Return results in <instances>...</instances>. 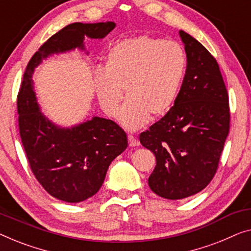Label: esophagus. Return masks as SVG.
Instances as JSON below:
<instances>
[{
  "label": "esophagus",
  "mask_w": 251,
  "mask_h": 251,
  "mask_svg": "<svg viewBox=\"0 0 251 251\" xmlns=\"http://www.w3.org/2000/svg\"><path fill=\"white\" fill-rule=\"evenodd\" d=\"M127 139H128L129 147H139L140 146L139 140H136V137H134L133 135H128L127 136Z\"/></svg>",
  "instance_id": "esophagus-1"
}]
</instances>
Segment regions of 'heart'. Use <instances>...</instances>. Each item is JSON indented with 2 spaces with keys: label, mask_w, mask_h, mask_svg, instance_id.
Returning a JSON list of instances; mask_svg holds the SVG:
<instances>
[{
  "label": "heart",
  "mask_w": 251,
  "mask_h": 251,
  "mask_svg": "<svg viewBox=\"0 0 251 251\" xmlns=\"http://www.w3.org/2000/svg\"><path fill=\"white\" fill-rule=\"evenodd\" d=\"M185 69V52L176 42L148 35L118 42L105 55L103 72L94 76L101 108L115 117L124 89L127 101L121 121L126 128H140L149 117L159 118L171 110Z\"/></svg>",
  "instance_id": "b5f03b06"
}]
</instances>
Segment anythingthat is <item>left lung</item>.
Listing matches in <instances>:
<instances>
[{"label": "left lung", "instance_id": "8db88e82", "mask_svg": "<svg viewBox=\"0 0 251 251\" xmlns=\"http://www.w3.org/2000/svg\"><path fill=\"white\" fill-rule=\"evenodd\" d=\"M188 59L175 103L160 121L140 134L156 157L149 186L161 198L179 200L200 192L216 174L230 130L228 94L216 59L179 30Z\"/></svg>", "mask_w": 251, "mask_h": 251}]
</instances>
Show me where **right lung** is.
<instances>
[{
	"mask_svg": "<svg viewBox=\"0 0 251 251\" xmlns=\"http://www.w3.org/2000/svg\"><path fill=\"white\" fill-rule=\"evenodd\" d=\"M115 27L112 21L63 27L31 56L24 74L17 109L27 160L45 191L66 202H80L100 190L109 165L127 148V136L115 122L101 117L70 128L54 125L40 110L31 76L49 55L84 50V37L103 38Z\"/></svg>",
	"mask_w": 251,
	"mask_h": 251,
	"instance_id": "obj_1",
	"label": "right lung"
}]
</instances>
